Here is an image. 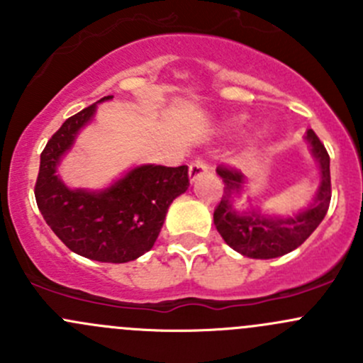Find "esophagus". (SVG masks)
<instances>
[{"label":"esophagus","instance_id":"1","mask_svg":"<svg viewBox=\"0 0 363 363\" xmlns=\"http://www.w3.org/2000/svg\"><path fill=\"white\" fill-rule=\"evenodd\" d=\"M207 170H208V164L205 163V160L202 158L195 160L191 164H189V181L195 182L196 179L202 177L203 174H207Z\"/></svg>","mask_w":363,"mask_h":363}]
</instances>
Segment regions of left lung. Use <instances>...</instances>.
Wrapping results in <instances>:
<instances>
[{"label": "left lung", "mask_w": 363, "mask_h": 363, "mask_svg": "<svg viewBox=\"0 0 363 363\" xmlns=\"http://www.w3.org/2000/svg\"><path fill=\"white\" fill-rule=\"evenodd\" d=\"M311 152L320 167V186L309 207L291 218H276L259 211L239 212L233 208L232 196L239 195L246 184L242 172L232 167H218L219 177L225 182V195L214 208V225L219 235L232 250L256 259H270L291 252L320 226L328 211L332 196L330 156L313 130H307Z\"/></svg>", "instance_id": "8db88e82"}]
</instances>
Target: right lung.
Here are the masks:
<instances>
[{
  "label": "right lung",
  "instance_id": "1",
  "mask_svg": "<svg viewBox=\"0 0 363 363\" xmlns=\"http://www.w3.org/2000/svg\"><path fill=\"white\" fill-rule=\"evenodd\" d=\"M94 112L96 104L68 117L47 142L35 199L45 223L68 250L96 262L126 263L155 246L168 207L188 189V167L140 164L101 191L69 189L56 174L57 164Z\"/></svg>",
  "mask_w": 363,
  "mask_h": 363
}]
</instances>
